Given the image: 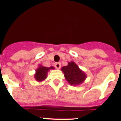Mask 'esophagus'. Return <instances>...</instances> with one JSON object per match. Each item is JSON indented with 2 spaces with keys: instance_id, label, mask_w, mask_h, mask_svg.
Listing matches in <instances>:
<instances>
[{
  "instance_id": "esophagus-1",
  "label": "esophagus",
  "mask_w": 121,
  "mask_h": 121,
  "mask_svg": "<svg viewBox=\"0 0 121 121\" xmlns=\"http://www.w3.org/2000/svg\"><path fill=\"white\" fill-rule=\"evenodd\" d=\"M54 66H55V67L57 68V69H59V68H60V66H61V64L60 62L56 63V64H54Z\"/></svg>"
}]
</instances>
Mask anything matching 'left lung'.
Returning <instances> with one entry per match:
<instances>
[{
	"label": "left lung",
	"mask_w": 121,
	"mask_h": 121,
	"mask_svg": "<svg viewBox=\"0 0 121 121\" xmlns=\"http://www.w3.org/2000/svg\"><path fill=\"white\" fill-rule=\"evenodd\" d=\"M64 76L67 82L71 85L81 84L86 79V74L74 62L68 63V65L62 68Z\"/></svg>",
	"instance_id": "1"
}]
</instances>
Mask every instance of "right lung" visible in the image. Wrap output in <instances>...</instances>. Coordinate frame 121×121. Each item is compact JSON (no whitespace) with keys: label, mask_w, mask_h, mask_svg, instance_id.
Masks as SVG:
<instances>
[{"label":"right lung","mask_w":121,"mask_h":121,"mask_svg":"<svg viewBox=\"0 0 121 121\" xmlns=\"http://www.w3.org/2000/svg\"><path fill=\"white\" fill-rule=\"evenodd\" d=\"M51 69H54L53 67H45L43 66L39 65V67L37 68L36 70V73L35 74V78L37 81L41 82L43 81L47 78V73Z\"/></svg>","instance_id":"add662e5"}]
</instances>
